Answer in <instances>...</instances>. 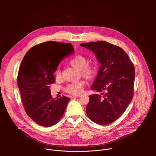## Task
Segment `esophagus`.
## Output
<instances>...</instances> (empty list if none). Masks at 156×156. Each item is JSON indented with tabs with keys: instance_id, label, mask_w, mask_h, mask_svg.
Returning a JSON list of instances; mask_svg holds the SVG:
<instances>
[{
	"instance_id": "34e87169",
	"label": "esophagus",
	"mask_w": 156,
	"mask_h": 156,
	"mask_svg": "<svg viewBox=\"0 0 156 156\" xmlns=\"http://www.w3.org/2000/svg\"><path fill=\"white\" fill-rule=\"evenodd\" d=\"M80 97V95H74L72 96V98H79Z\"/></svg>"
}]
</instances>
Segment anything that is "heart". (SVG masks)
<instances>
[{
    "instance_id": "1",
    "label": "heart",
    "mask_w": 156,
    "mask_h": 156,
    "mask_svg": "<svg viewBox=\"0 0 156 156\" xmlns=\"http://www.w3.org/2000/svg\"><path fill=\"white\" fill-rule=\"evenodd\" d=\"M69 63L73 67L78 69L80 73L87 78H93L96 73V66L93 63H87L86 58L81 55H76L72 57ZM55 78L60 79L61 73L59 70L55 72ZM84 82L79 81L68 84L65 87V91L72 94H80L83 92Z\"/></svg>"
}]
</instances>
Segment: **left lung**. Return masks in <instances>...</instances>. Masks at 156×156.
Masks as SVG:
<instances>
[{"label": "left lung", "instance_id": "left-lung-1", "mask_svg": "<svg viewBox=\"0 0 156 156\" xmlns=\"http://www.w3.org/2000/svg\"><path fill=\"white\" fill-rule=\"evenodd\" d=\"M80 46L93 51L101 63L91 90L104 92L90 96L87 116L99 125H108L123 114L133 99L134 65L122 48L109 42H91Z\"/></svg>", "mask_w": 156, "mask_h": 156}]
</instances>
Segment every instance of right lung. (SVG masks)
Listing matches in <instances>:
<instances>
[{
    "label": "right lung",
    "mask_w": 156,
    "mask_h": 156,
    "mask_svg": "<svg viewBox=\"0 0 156 156\" xmlns=\"http://www.w3.org/2000/svg\"><path fill=\"white\" fill-rule=\"evenodd\" d=\"M73 52L70 43L45 42L31 48L21 63L17 82L21 101L27 115L41 126L56 124L70 101L65 96L53 99L50 84L60 61Z\"/></svg>",
    "instance_id": "add662e5"
}]
</instances>
